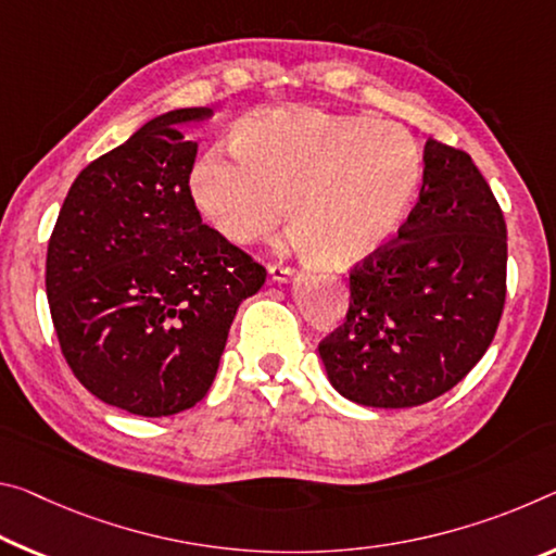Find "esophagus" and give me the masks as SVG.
Masks as SVG:
<instances>
[{
    "label": "esophagus",
    "mask_w": 556,
    "mask_h": 556,
    "mask_svg": "<svg viewBox=\"0 0 556 556\" xmlns=\"http://www.w3.org/2000/svg\"><path fill=\"white\" fill-rule=\"evenodd\" d=\"M269 277L275 281H289L294 277V269L287 264H269Z\"/></svg>",
    "instance_id": "1"
}]
</instances>
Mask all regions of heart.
I'll return each instance as SVG.
<instances>
[{
    "label": "heart",
    "instance_id": "heart-1",
    "mask_svg": "<svg viewBox=\"0 0 556 556\" xmlns=\"http://www.w3.org/2000/svg\"><path fill=\"white\" fill-rule=\"evenodd\" d=\"M232 155L210 153L190 173V198L232 244L275 235L285 217L324 267L376 257L416 207L426 163L395 123L289 105L237 123Z\"/></svg>",
    "mask_w": 556,
    "mask_h": 556
}]
</instances>
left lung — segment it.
<instances>
[{
	"label": "left lung",
	"instance_id": "8db88e82",
	"mask_svg": "<svg viewBox=\"0 0 556 556\" xmlns=\"http://www.w3.org/2000/svg\"><path fill=\"white\" fill-rule=\"evenodd\" d=\"M410 217L351 271V302L319 343L343 399L413 408L460 383L495 339L507 292V227L465 151L428 138Z\"/></svg>",
	"mask_w": 556,
	"mask_h": 556
}]
</instances>
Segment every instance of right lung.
Instances as JSON below:
<instances>
[{
    "label": "right lung",
    "mask_w": 556,
    "mask_h": 556,
    "mask_svg": "<svg viewBox=\"0 0 556 556\" xmlns=\"http://www.w3.org/2000/svg\"><path fill=\"white\" fill-rule=\"evenodd\" d=\"M210 113L167 111L88 163L49 240L61 354L88 393L134 416H175L205 399L237 306L267 279L202 225L190 198L198 143L180 126Z\"/></svg>",
    "instance_id": "right-lung-1"
}]
</instances>
